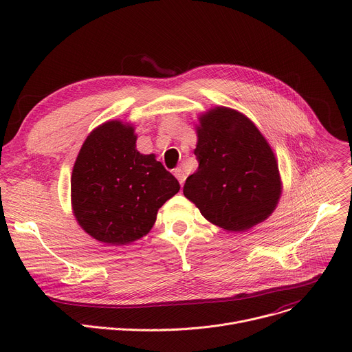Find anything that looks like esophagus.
Segmentation results:
<instances>
[{"mask_svg":"<svg viewBox=\"0 0 352 352\" xmlns=\"http://www.w3.org/2000/svg\"><path fill=\"white\" fill-rule=\"evenodd\" d=\"M174 175H175V178L179 181V184L184 185V182H185V173H184V170H182L181 167H178V168L174 170Z\"/></svg>","mask_w":352,"mask_h":352,"instance_id":"esophagus-1","label":"esophagus"}]
</instances>
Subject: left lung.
<instances>
[{
  "mask_svg": "<svg viewBox=\"0 0 352 352\" xmlns=\"http://www.w3.org/2000/svg\"><path fill=\"white\" fill-rule=\"evenodd\" d=\"M196 124L197 170L184 195L212 224L243 232L276 210L283 184L266 138L242 113L217 106Z\"/></svg>",
  "mask_w": 352,
  "mask_h": 352,
  "instance_id": "left-lung-1",
  "label": "left lung"
}]
</instances>
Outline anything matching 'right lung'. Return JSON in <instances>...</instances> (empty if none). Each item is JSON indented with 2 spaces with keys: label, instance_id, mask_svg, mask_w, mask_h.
Returning a JSON list of instances; mask_svg holds the SVG:
<instances>
[{
  "label": "right lung",
  "instance_id": "right-lung-1",
  "mask_svg": "<svg viewBox=\"0 0 352 352\" xmlns=\"http://www.w3.org/2000/svg\"><path fill=\"white\" fill-rule=\"evenodd\" d=\"M136 138L132 124L107 121L87 135L74 164L72 213L91 238L107 245L144 236L179 190L156 155L138 152Z\"/></svg>",
  "mask_w": 352,
  "mask_h": 352
}]
</instances>
